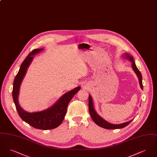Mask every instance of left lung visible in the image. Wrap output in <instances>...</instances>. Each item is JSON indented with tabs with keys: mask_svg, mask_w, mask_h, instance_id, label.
I'll use <instances>...</instances> for the list:
<instances>
[{
	"mask_svg": "<svg viewBox=\"0 0 157 157\" xmlns=\"http://www.w3.org/2000/svg\"><path fill=\"white\" fill-rule=\"evenodd\" d=\"M126 58L130 60L132 62V67L133 68L135 72L136 73V74L138 76V79H139V81H140V84L141 86V89L143 90V85H142V75L140 72V71L138 70V69L136 67L135 63L134 61L133 57L131 56L128 55V54H126ZM89 111H90V115L92 118V120L94 121V122L97 124L98 126L106 128V129H119V128H122L124 127L127 126L128 124H129L131 121L132 120H131L128 122L121 124H110L109 122H108L107 121H106L105 120L102 119L100 116H99L97 113V112H95L94 106H93V102H92V99L90 95H89Z\"/></svg>",
	"mask_w": 157,
	"mask_h": 157,
	"instance_id": "8db88e82",
	"label": "left lung"
}]
</instances>
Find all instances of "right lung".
<instances>
[{
	"mask_svg": "<svg viewBox=\"0 0 157 157\" xmlns=\"http://www.w3.org/2000/svg\"><path fill=\"white\" fill-rule=\"evenodd\" d=\"M42 49L33 50L23 60L17 75L15 76L12 90V97L16 108L19 117L30 126L39 129H52L59 126L65 118L67 105L70 101L80 90V86L64 94L49 109L41 112H29L25 111L18 104L19 88L23 78L26 72L27 68L33 58V55L39 52Z\"/></svg>",
	"mask_w": 157,
	"mask_h": 157,
	"instance_id": "add662e5",
	"label": "right lung"
}]
</instances>
